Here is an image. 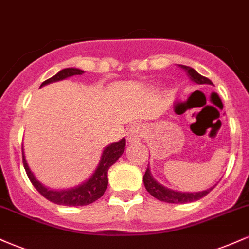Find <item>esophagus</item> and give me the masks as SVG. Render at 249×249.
<instances>
[{"label":"esophagus","instance_id":"obj_1","mask_svg":"<svg viewBox=\"0 0 249 249\" xmlns=\"http://www.w3.org/2000/svg\"><path fill=\"white\" fill-rule=\"evenodd\" d=\"M145 136V127L142 124H134L127 131V142H138Z\"/></svg>","mask_w":249,"mask_h":249}]
</instances>
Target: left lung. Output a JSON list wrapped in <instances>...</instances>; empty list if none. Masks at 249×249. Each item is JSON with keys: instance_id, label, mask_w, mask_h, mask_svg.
<instances>
[{"instance_id": "1", "label": "left lung", "mask_w": 249, "mask_h": 249, "mask_svg": "<svg viewBox=\"0 0 249 249\" xmlns=\"http://www.w3.org/2000/svg\"><path fill=\"white\" fill-rule=\"evenodd\" d=\"M179 67L181 69H184L187 72V75L190 76V78L192 79L196 84H210L213 85V83L211 79L206 78V77L201 76L200 73L196 72V70L192 68L186 67V65L179 64ZM144 185L146 187L147 192L151 196H154L156 199L160 200V201L165 202H171V204H186V202H193L196 200L204 198L205 196H207L211 191L215 187V185L211 188H208L206 191H202V192H196V193H188V192H178V191L170 190V188L162 186L161 184H159L156 179L153 178V176L151 174L150 167L147 166L146 172L144 174Z\"/></svg>"}]
</instances>
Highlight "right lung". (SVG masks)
<instances>
[{"mask_svg":"<svg viewBox=\"0 0 249 249\" xmlns=\"http://www.w3.org/2000/svg\"><path fill=\"white\" fill-rule=\"evenodd\" d=\"M83 72H84V71L76 69V68H67V69H63L59 71L58 73H56V75L51 77V78L43 82L41 87L49 84V83L62 81V79L68 78V77L82 75ZM125 145H126V141H125V138H123L119 142H113V144H110L108 146L105 147L102 153L98 166H97L95 172L92 173V176H91L85 182L78 185V186L62 191L49 190V188L43 186L41 182L35 178V176H34L33 172L30 171L29 166H28V162L25 160L23 151H22V157H23V165L25 168V172L28 174V178L30 179L34 187H35L45 199L53 202V204L64 205V206H85V205L92 204L93 201L98 200L103 194H104L108 182V168L118 160L119 157L122 156L123 152H124Z\"/></svg>","mask_w":249,"mask_h":249,"instance_id":"obj_1","label":"right lung"}]
</instances>
